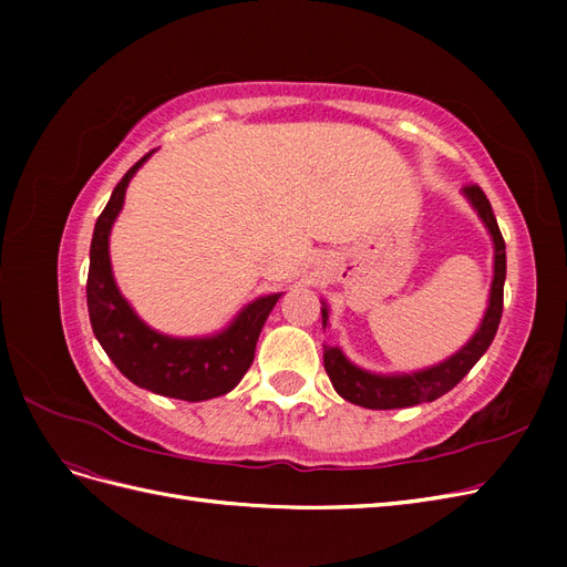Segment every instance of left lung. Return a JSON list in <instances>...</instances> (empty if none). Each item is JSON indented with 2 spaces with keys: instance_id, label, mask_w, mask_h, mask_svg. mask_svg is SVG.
Instances as JSON below:
<instances>
[{
  "instance_id": "1",
  "label": "left lung",
  "mask_w": 567,
  "mask_h": 567,
  "mask_svg": "<svg viewBox=\"0 0 567 567\" xmlns=\"http://www.w3.org/2000/svg\"><path fill=\"white\" fill-rule=\"evenodd\" d=\"M463 196L471 200L480 219L485 221L494 244V279L489 288V302H487L483 323H480V329L466 346H463L458 352H454L450 359H444V362L435 367L411 371V373H371L354 367L350 359L342 354L340 348L323 346V369L329 373V379L342 400L367 406V409H404L421 402H433L442 398L444 392H450L492 346L496 329H499V321H502V310H504L506 244L483 188L477 184L463 186ZM321 321L326 329V323H329V307L326 305L321 307Z\"/></svg>"
}]
</instances>
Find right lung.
Here are the masks:
<instances>
[{"label": "right lung", "mask_w": 567, "mask_h": 567, "mask_svg": "<svg viewBox=\"0 0 567 567\" xmlns=\"http://www.w3.org/2000/svg\"><path fill=\"white\" fill-rule=\"evenodd\" d=\"M151 153L117 182L94 225L87 274L90 321L101 348L134 385L184 402L213 400L234 390L250 369L257 338L281 293L252 300L225 331L208 338L163 336L134 315L113 279L109 236L115 217L123 210L130 179Z\"/></svg>", "instance_id": "1"}]
</instances>
